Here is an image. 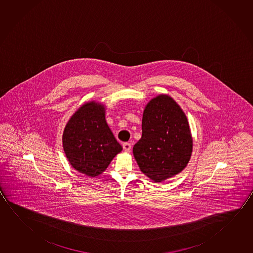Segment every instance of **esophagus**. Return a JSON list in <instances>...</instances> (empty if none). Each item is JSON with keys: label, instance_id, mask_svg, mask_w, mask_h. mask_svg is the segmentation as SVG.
I'll return each mask as SVG.
<instances>
[{"label": "esophagus", "instance_id": "esophagus-1", "mask_svg": "<svg viewBox=\"0 0 253 253\" xmlns=\"http://www.w3.org/2000/svg\"><path fill=\"white\" fill-rule=\"evenodd\" d=\"M123 147L125 152H129L131 151V144L130 143H125L123 144Z\"/></svg>", "mask_w": 253, "mask_h": 253}]
</instances>
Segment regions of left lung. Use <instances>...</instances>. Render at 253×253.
<instances>
[{
    "instance_id": "left-lung-1",
    "label": "left lung",
    "mask_w": 253,
    "mask_h": 253,
    "mask_svg": "<svg viewBox=\"0 0 253 253\" xmlns=\"http://www.w3.org/2000/svg\"><path fill=\"white\" fill-rule=\"evenodd\" d=\"M193 139L187 117L172 98L161 94L144 109L142 136L133 154L142 172L155 182L178 174L187 167Z\"/></svg>"
}]
</instances>
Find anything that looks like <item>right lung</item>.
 Instances as JSON below:
<instances>
[{
	"mask_svg": "<svg viewBox=\"0 0 253 253\" xmlns=\"http://www.w3.org/2000/svg\"><path fill=\"white\" fill-rule=\"evenodd\" d=\"M62 140L71 166L90 177L105 171L123 150L106 123L105 109L93 101L84 104L71 117Z\"/></svg>",
	"mask_w": 253,
	"mask_h": 253,
	"instance_id": "1",
	"label": "right lung"
}]
</instances>
